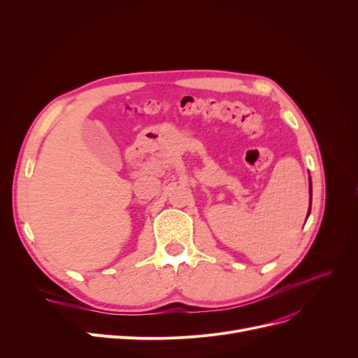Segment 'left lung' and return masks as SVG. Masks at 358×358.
I'll use <instances>...</instances> for the list:
<instances>
[{
	"instance_id": "8db88e82",
	"label": "left lung",
	"mask_w": 358,
	"mask_h": 358,
	"mask_svg": "<svg viewBox=\"0 0 358 358\" xmlns=\"http://www.w3.org/2000/svg\"><path fill=\"white\" fill-rule=\"evenodd\" d=\"M310 182V181H309ZM309 192H310V197H312V182H310V185H309ZM309 213H310V206H309ZM309 213H308V216H309Z\"/></svg>"
}]
</instances>
